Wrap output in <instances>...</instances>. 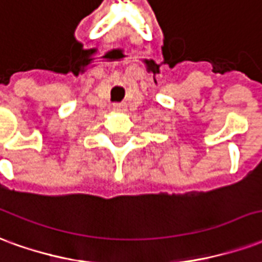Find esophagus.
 <instances>
[{"instance_id":"obj_1","label":"esophagus","mask_w":262,"mask_h":262,"mask_svg":"<svg viewBox=\"0 0 262 262\" xmlns=\"http://www.w3.org/2000/svg\"><path fill=\"white\" fill-rule=\"evenodd\" d=\"M113 110L114 112H125V104L124 103H113Z\"/></svg>"}]
</instances>
